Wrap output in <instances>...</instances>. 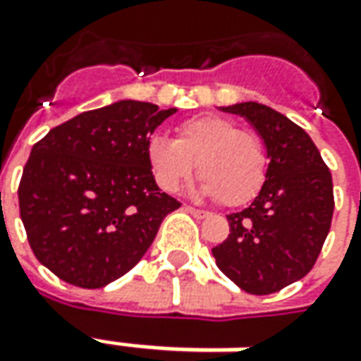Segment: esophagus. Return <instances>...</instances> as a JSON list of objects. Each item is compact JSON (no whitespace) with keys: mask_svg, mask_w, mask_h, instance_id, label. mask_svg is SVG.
<instances>
[{"mask_svg":"<svg viewBox=\"0 0 361 361\" xmlns=\"http://www.w3.org/2000/svg\"><path fill=\"white\" fill-rule=\"evenodd\" d=\"M183 209H185V212H188V213H191L193 217H197V219H203V217H207V215H209V213H207V212H201V209H195V207H191V205H185Z\"/></svg>","mask_w":361,"mask_h":361,"instance_id":"1","label":"esophagus"}]
</instances>
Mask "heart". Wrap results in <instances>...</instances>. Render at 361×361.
<instances>
[{
	"label": "heart",
	"instance_id": "1",
	"mask_svg": "<svg viewBox=\"0 0 361 361\" xmlns=\"http://www.w3.org/2000/svg\"><path fill=\"white\" fill-rule=\"evenodd\" d=\"M178 138L154 134L146 156L154 180L164 191H178L195 168L203 173L195 191L203 197H221L227 205H241L261 190L267 156L261 138L239 130L233 120L200 114L178 124Z\"/></svg>",
	"mask_w": 361,
	"mask_h": 361
}]
</instances>
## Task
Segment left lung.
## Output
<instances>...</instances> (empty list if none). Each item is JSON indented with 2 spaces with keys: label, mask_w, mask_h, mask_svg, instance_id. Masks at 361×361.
I'll return each mask as SVG.
<instances>
[{
  "label": "left lung",
  "mask_w": 361,
  "mask_h": 361,
  "mask_svg": "<svg viewBox=\"0 0 361 361\" xmlns=\"http://www.w3.org/2000/svg\"><path fill=\"white\" fill-rule=\"evenodd\" d=\"M221 110L251 124L269 166L251 205L227 215L229 237L212 252L219 271L245 293H276L314 267L334 213L332 176L312 138L281 112L259 102Z\"/></svg>",
  "instance_id": "1"
}]
</instances>
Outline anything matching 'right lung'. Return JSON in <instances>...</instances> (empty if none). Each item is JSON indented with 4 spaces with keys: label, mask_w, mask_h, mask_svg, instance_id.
Returning a JSON list of instances; mask_svg holds the SVG:
<instances>
[{
    "label": "right lung",
    "mask_w": 361,
    "mask_h": 361,
    "mask_svg": "<svg viewBox=\"0 0 361 361\" xmlns=\"http://www.w3.org/2000/svg\"><path fill=\"white\" fill-rule=\"evenodd\" d=\"M176 109L118 100L49 130L25 164L19 213L37 261L65 283L102 288L146 255L180 201L161 193L146 146Z\"/></svg>",
    "instance_id": "right-lung-1"
}]
</instances>
